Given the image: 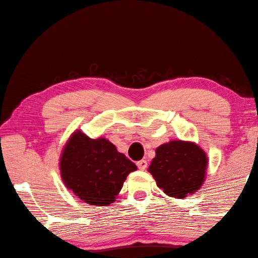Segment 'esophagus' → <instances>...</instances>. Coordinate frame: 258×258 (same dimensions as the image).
I'll return each mask as SVG.
<instances>
[{
	"label": "esophagus",
	"instance_id": "obj_1",
	"mask_svg": "<svg viewBox=\"0 0 258 258\" xmlns=\"http://www.w3.org/2000/svg\"><path fill=\"white\" fill-rule=\"evenodd\" d=\"M137 166L139 167L140 170H145L148 167V162H147V160H140L137 162Z\"/></svg>",
	"mask_w": 258,
	"mask_h": 258
}]
</instances>
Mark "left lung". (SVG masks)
Listing matches in <instances>:
<instances>
[{"label": "left lung", "mask_w": 258, "mask_h": 258, "mask_svg": "<svg viewBox=\"0 0 258 258\" xmlns=\"http://www.w3.org/2000/svg\"><path fill=\"white\" fill-rule=\"evenodd\" d=\"M208 163V154L198 143L171 140L156 149L148 171L166 195L185 199L204 184Z\"/></svg>", "instance_id": "1"}]
</instances>
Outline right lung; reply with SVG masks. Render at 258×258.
<instances>
[{
    "instance_id": "add662e5",
    "label": "right lung",
    "mask_w": 258,
    "mask_h": 258,
    "mask_svg": "<svg viewBox=\"0 0 258 258\" xmlns=\"http://www.w3.org/2000/svg\"><path fill=\"white\" fill-rule=\"evenodd\" d=\"M63 184L82 202L98 207L114 203L126 177L138 167L105 138L90 139L76 130L59 157Z\"/></svg>"
}]
</instances>
